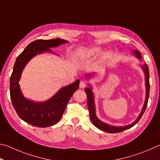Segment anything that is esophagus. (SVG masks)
I'll list each match as a JSON object with an SVG mask.
<instances>
[{
    "mask_svg": "<svg viewBox=\"0 0 160 160\" xmlns=\"http://www.w3.org/2000/svg\"><path fill=\"white\" fill-rule=\"evenodd\" d=\"M86 86V82H84V81H82V82H81L79 83V87L81 88H85Z\"/></svg>",
    "mask_w": 160,
    "mask_h": 160,
    "instance_id": "1",
    "label": "esophagus"
}]
</instances>
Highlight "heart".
Masks as SVG:
<instances>
[{
  "instance_id": "1",
  "label": "heart",
  "mask_w": 160,
  "mask_h": 160,
  "mask_svg": "<svg viewBox=\"0 0 160 160\" xmlns=\"http://www.w3.org/2000/svg\"><path fill=\"white\" fill-rule=\"evenodd\" d=\"M100 51H101V48H93L89 50L88 51V52L90 53V54H97V53L100 52ZM105 55H107V56L110 55V52H107ZM83 55H84V52H83L82 51H79V52H77L78 58H81L83 57Z\"/></svg>"
}]
</instances>
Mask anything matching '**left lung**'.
I'll return each mask as SVG.
<instances>
[{
    "label": "left lung",
    "mask_w": 160,
    "mask_h": 160,
    "mask_svg": "<svg viewBox=\"0 0 160 160\" xmlns=\"http://www.w3.org/2000/svg\"><path fill=\"white\" fill-rule=\"evenodd\" d=\"M133 53L138 58L139 60L141 58V54L138 50H133ZM142 68L143 69V72L145 73V88H146V96H145V100L143 107L142 108V110L140 113L139 116L138 118L136 119L135 122H133L131 124L124 126V127H114V126H111L108 124H105V123L102 122L100 121L99 119H98L96 114V108H95V102H94V97H93V91H92V88L91 86H89L88 88H85V91L87 95V104H88V108L89 111V114H90V118L93 124L96 126L97 128H98L99 129L102 130L103 131H105L107 133H118L121 132L124 130H127L128 128H130L132 127H133L136 123H138V121L142 116V114H144V112L146 109L147 105H148V98H149V93H150V76H149V69H148V67L146 64H144V65L142 66ZM87 77L89 78L91 77V74H86Z\"/></svg>",
    "instance_id": "8db88e82"
}]
</instances>
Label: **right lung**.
I'll use <instances>...</instances> for the list:
<instances>
[{
	"label": "right lung",
	"mask_w": 160,
	"mask_h": 160,
	"mask_svg": "<svg viewBox=\"0 0 160 160\" xmlns=\"http://www.w3.org/2000/svg\"><path fill=\"white\" fill-rule=\"evenodd\" d=\"M64 39L36 40L27 46L15 61L10 77V92L12 103L18 116L32 126L48 127L54 125L61 119L66 106L72 95L78 88L79 80L62 88L54 96L42 102H33L23 96L19 87V81L24 67L31 59L44 52H53L50 48L67 43Z\"/></svg>",
	"instance_id": "obj_1"
}]
</instances>
